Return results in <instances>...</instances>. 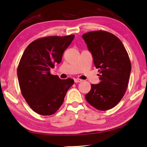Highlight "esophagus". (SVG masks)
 <instances>
[{
    "instance_id": "34e87169",
    "label": "esophagus",
    "mask_w": 147,
    "mask_h": 147,
    "mask_svg": "<svg viewBox=\"0 0 147 147\" xmlns=\"http://www.w3.org/2000/svg\"><path fill=\"white\" fill-rule=\"evenodd\" d=\"M74 80V82H75V83H80V82H82V80L79 79V78H75Z\"/></svg>"
}]
</instances>
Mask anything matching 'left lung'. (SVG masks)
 I'll use <instances>...</instances> for the list:
<instances>
[{
	"label": "left lung",
	"instance_id": "8db88e82",
	"mask_svg": "<svg viewBox=\"0 0 147 147\" xmlns=\"http://www.w3.org/2000/svg\"><path fill=\"white\" fill-rule=\"evenodd\" d=\"M93 63L98 69V84L92 85L85 95L89 104L100 111L115 107L125 93L131 65L126 49L116 36L105 31L83 34Z\"/></svg>",
	"mask_w": 147,
	"mask_h": 147
}]
</instances>
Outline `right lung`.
I'll use <instances>...</instances> for the list:
<instances>
[{
  "label": "right lung",
  "mask_w": 147,
  "mask_h": 147,
  "mask_svg": "<svg viewBox=\"0 0 147 147\" xmlns=\"http://www.w3.org/2000/svg\"><path fill=\"white\" fill-rule=\"evenodd\" d=\"M74 35L39 38L27 47L18 67V77L23 97L32 110L43 115L54 114L74 84L71 78L61 80L51 74L61 62L64 51Z\"/></svg>",
  "instance_id": "right-lung-1"
}]
</instances>
